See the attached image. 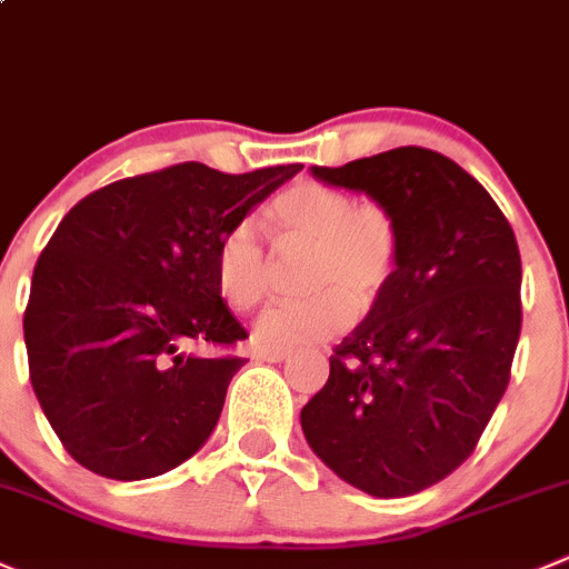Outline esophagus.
<instances>
[{"label":"esophagus","instance_id":"34e87169","mask_svg":"<svg viewBox=\"0 0 569 569\" xmlns=\"http://www.w3.org/2000/svg\"><path fill=\"white\" fill-rule=\"evenodd\" d=\"M256 358H261V361H269V363H280L289 358V350H267V347H261V350H256Z\"/></svg>","mask_w":569,"mask_h":569}]
</instances>
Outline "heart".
Returning a JSON list of instances; mask_svg holds the SVG:
<instances>
[{"mask_svg": "<svg viewBox=\"0 0 569 569\" xmlns=\"http://www.w3.org/2000/svg\"><path fill=\"white\" fill-rule=\"evenodd\" d=\"M267 217L280 250H311L306 283L319 295L267 308L256 322L261 347L283 350L341 333L400 272V228L378 202L356 206L345 191L297 180L269 202ZM269 272L272 258L256 222L233 224L219 239L217 291L233 311H252L267 297Z\"/></svg>", "mask_w": 569, "mask_h": 569, "instance_id": "obj_1", "label": "heart"}]
</instances>
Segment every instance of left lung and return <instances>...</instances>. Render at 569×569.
I'll use <instances>...</instances> for the list:
<instances>
[{"label": "left lung", "mask_w": 569, "mask_h": 569, "mask_svg": "<svg viewBox=\"0 0 569 569\" xmlns=\"http://www.w3.org/2000/svg\"><path fill=\"white\" fill-rule=\"evenodd\" d=\"M311 174L383 206L402 261L336 345L328 383L300 411L302 433L350 487L417 495L470 459L509 386L522 325L515 230L472 174L422 147Z\"/></svg>", "instance_id": "obj_1"}]
</instances>
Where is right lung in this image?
<instances>
[{
  "label": "right lung",
  "mask_w": 569,
  "mask_h": 569,
  "mask_svg": "<svg viewBox=\"0 0 569 569\" xmlns=\"http://www.w3.org/2000/svg\"><path fill=\"white\" fill-rule=\"evenodd\" d=\"M300 163L224 174L206 163L116 180L77 202L32 272L30 380L66 453L113 481L156 478L206 445L247 330L217 291V247Z\"/></svg>",
  "instance_id": "obj_1"
}]
</instances>
